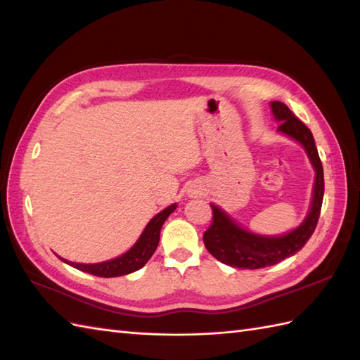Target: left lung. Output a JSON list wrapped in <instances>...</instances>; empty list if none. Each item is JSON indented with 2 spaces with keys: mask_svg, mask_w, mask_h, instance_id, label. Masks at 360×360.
<instances>
[{
  "mask_svg": "<svg viewBox=\"0 0 360 360\" xmlns=\"http://www.w3.org/2000/svg\"><path fill=\"white\" fill-rule=\"evenodd\" d=\"M270 107H272L275 120L281 122L278 131L302 144L314 166L315 183L311 210L303 224L290 233L283 234V236H261V234L242 229L225 211L211 203L212 222L210 229L203 233L205 247L216 259L238 269L253 270L275 266L302 250L317 226L321 202H323V166H321L311 130L283 102L274 101L270 102Z\"/></svg>",
  "mask_w": 360,
  "mask_h": 360,
  "instance_id": "left-lung-1",
  "label": "left lung"
}]
</instances>
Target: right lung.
<instances>
[{"instance_id":"right-lung-1","label":"right lung","mask_w":360,"mask_h":360,"mask_svg":"<svg viewBox=\"0 0 360 360\" xmlns=\"http://www.w3.org/2000/svg\"><path fill=\"white\" fill-rule=\"evenodd\" d=\"M177 208V203H172L171 207L165 208L155 217L150 219V222L146 225L144 231L141 236L135 242V245L130 248L129 252L118 256V258L110 259L105 262H98V264H79V262H71L60 258L63 262L70 264L71 267H76L77 270H82V272L102 276V278H113V276H121L127 275L131 272H136V270L141 269L146 262H148L152 255L155 253L157 245L160 242V231L161 226H163L165 221L169 217L171 212Z\"/></svg>"}]
</instances>
